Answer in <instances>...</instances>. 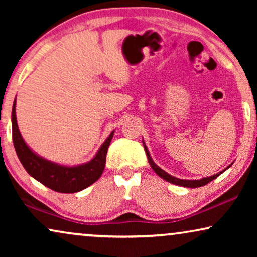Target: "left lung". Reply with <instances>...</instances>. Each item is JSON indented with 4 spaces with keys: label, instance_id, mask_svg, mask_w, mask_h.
<instances>
[{
    "label": "left lung",
    "instance_id": "left-lung-1",
    "mask_svg": "<svg viewBox=\"0 0 257 257\" xmlns=\"http://www.w3.org/2000/svg\"><path fill=\"white\" fill-rule=\"evenodd\" d=\"M143 144H144V149H145L147 159H149V163H150V165H151V167L153 168V171L156 172V173H157L158 175H159L160 178H163L164 180L171 182V184H173V185L182 186V187H187V188L201 187V186H205V185L208 184V182L214 180V179H216L217 177H219L220 174H222L224 171L228 170V168L230 167V165H229V166H228L227 168H224L223 171L219 172V173H216V174H214V175H210V177H207V178H202V179H200V180H185V179H179V178L173 177V175L168 174L167 172H165L164 170H161V168H160L159 166H158V165L153 161L152 157H151V154H150V152H149V150H147V146L145 145V143H144V140H143Z\"/></svg>",
    "mask_w": 257,
    "mask_h": 257
}]
</instances>
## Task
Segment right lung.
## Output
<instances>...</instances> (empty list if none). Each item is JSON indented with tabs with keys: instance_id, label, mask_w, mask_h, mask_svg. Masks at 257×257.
<instances>
[{
	"instance_id": "right-lung-1",
	"label": "right lung",
	"mask_w": 257,
	"mask_h": 257,
	"mask_svg": "<svg viewBox=\"0 0 257 257\" xmlns=\"http://www.w3.org/2000/svg\"><path fill=\"white\" fill-rule=\"evenodd\" d=\"M13 143L17 157L26 168V171L42 185L47 186L52 191L59 193H77L83 191L100 178L106 163V153L114 135V130L110 133L103 145L99 147L92 159L85 164L66 166L34 152L21 135L16 119V98L13 104L12 111Z\"/></svg>"
}]
</instances>
